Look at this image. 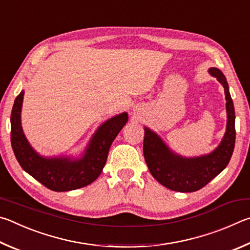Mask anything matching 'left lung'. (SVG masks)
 Returning <instances> with one entry per match:
<instances>
[{
	"label": "left lung",
	"mask_w": 250,
	"mask_h": 250,
	"mask_svg": "<svg viewBox=\"0 0 250 250\" xmlns=\"http://www.w3.org/2000/svg\"><path fill=\"white\" fill-rule=\"evenodd\" d=\"M208 73L224 86L227 124L222 142L208 155L186 158L177 155L155 132L145 127L144 157L150 173L157 181L170 190L194 192L202 189L229 165L235 147V109L229 83L220 69L209 68Z\"/></svg>",
	"instance_id": "left-lung-1"
}]
</instances>
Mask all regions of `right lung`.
<instances>
[{"label":"right lung","instance_id":"right-lung-1","mask_svg":"<svg viewBox=\"0 0 250 250\" xmlns=\"http://www.w3.org/2000/svg\"><path fill=\"white\" fill-rule=\"evenodd\" d=\"M24 91L16 96L11 114V143L17 161L26 172L48 189L77 190L93 182L106 164L109 147L128 121L127 113L109 118L96 129L81 158L43 157L26 139L21 123Z\"/></svg>","mask_w":250,"mask_h":250}]
</instances>
